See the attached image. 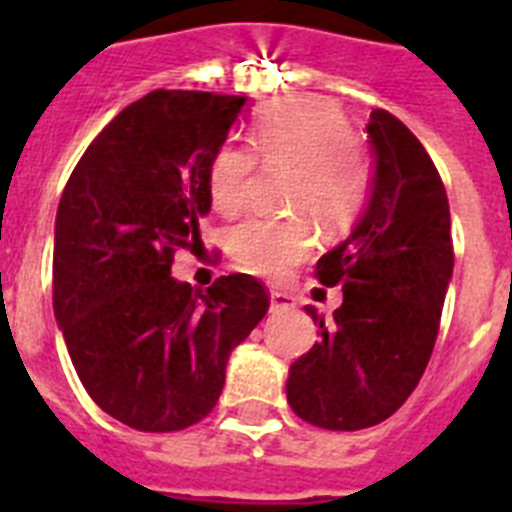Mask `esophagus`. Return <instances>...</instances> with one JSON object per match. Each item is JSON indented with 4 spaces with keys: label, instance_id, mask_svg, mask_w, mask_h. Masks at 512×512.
Returning <instances> with one entry per match:
<instances>
[{
    "label": "esophagus",
    "instance_id": "1",
    "mask_svg": "<svg viewBox=\"0 0 512 512\" xmlns=\"http://www.w3.org/2000/svg\"><path fill=\"white\" fill-rule=\"evenodd\" d=\"M295 297L282 292V289H271V310L277 312H287V310H295Z\"/></svg>",
    "mask_w": 512,
    "mask_h": 512
}]
</instances>
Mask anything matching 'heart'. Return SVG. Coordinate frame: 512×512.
I'll return each mask as SVG.
<instances>
[{"label": "heart", "instance_id": "1", "mask_svg": "<svg viewBox=\"0 0 512 512\" xmlns=\"http://www.w3.org/2000/svg\"><path fill=\"white\" fill-rule=\"evenodd\" d=\"M251 143L264 164L297 166L289 207L310 212L325 230H343L364 212L372 166L356 148L354 130L336 104L315 97L271 102L256 115ZM256 158L241 143L217 148L207 171V192L217 212L233 215L251 192ZM315 246L305 217H251L230 230L233 259L259 277H287Z\"/></svg>", "mask_w": 512, "mask_h": 512}]
</instances>
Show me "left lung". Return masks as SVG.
Instances as JSON below:
<instances>
[{
  "instance_id": "1",
  "label": "left lung",
  "mask_w": 512,
  "mask_h": 512,
  "mask_svg": "<svg viewBox=\"0 0 512 512\" xmlns=\"http://www.w3.org/2000/svg\"><path fill=\"white\" fill-rule=\"evenodd\" d=\"M372 194L346 241L315 274L343 305L315 346L289 366L287 400L307 423L361 431L390 418L423 377L454 271L446 189L431 156L395 115L374 110Z\"/></svg>"
}]
</instances>
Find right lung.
Returning <instances> with one entry per match:
<instances>
[{"mask_svg":"<svg viewBox=\"0 0 512 512\" xmlns=\"http://www.w3.org/2000/svg\"><path fill=\"white\" fill-rule=\"evenodd\" d=\"M246 97L146 94L92 140L61 194L53 312L84 390L135 431L200 423L223 392L230 351L269 310L251 274L207 292L171 277L200 241L207 171Z\"/></svg>","mask_w":512,"mask_h":512,"instance_id":"add662e5","label":"right lung"}]
</instances>
